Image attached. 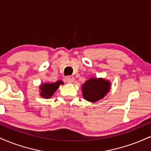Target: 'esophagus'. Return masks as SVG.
Segmentation results:
<instances>
[{"label":"esophagus","instance_id":"obj_1","mask_svg":"<svg viewBox=\"0 0 151 151\" xmlns=\"http://www.w3.org/2000/svg\"><path fill=\"white\" fill-rule=\"evenodd\" d=\"M74 80V78L73 76H67L65 77V81L68 83H72L73 82Z\"/></svg>","mask_w":151,"mask_h":151}]
</instances>
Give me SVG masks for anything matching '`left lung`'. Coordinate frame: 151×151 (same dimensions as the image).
Here are the masks:
<instances>
[{
  "label": "left lung",
  "mask_w": 151,
  "mask_h": 151,
  "mask_svg": "<svg viewBox=\"0 0 151 151\" xmlns=\"http://www.w3.org/2000/svg\"><path fill=\"white\" fill-rule=\"evenodd\" d=\"M83 96L87 101L95 102L101 99L110 89V83L103 79L91 78L82 86Z\"/></svg>",
  "instance_id": "1"
}]
</instances>
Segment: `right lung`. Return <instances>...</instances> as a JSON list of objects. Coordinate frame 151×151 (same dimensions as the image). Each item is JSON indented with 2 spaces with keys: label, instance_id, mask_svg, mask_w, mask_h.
Returning <instances> with one entry per match:
<instances>
[{
  "label": "right lung",
  "instance_id": "1",
  "mask_svg": "<svg viewBox=\"0 0 151 151\" xmlns=\"http://www.w3.org/2000/svg\"><path fill=\"white\" fill-rule=\"evenodd\" d=\"M61 84H63V82L62 81H58L51 84H42L40 86V89L42 90L40 93L41 96L44 98H50Z\"/></svg>",
  "mask_w": 151,
  "mask_h": 151
}]
</instances>
